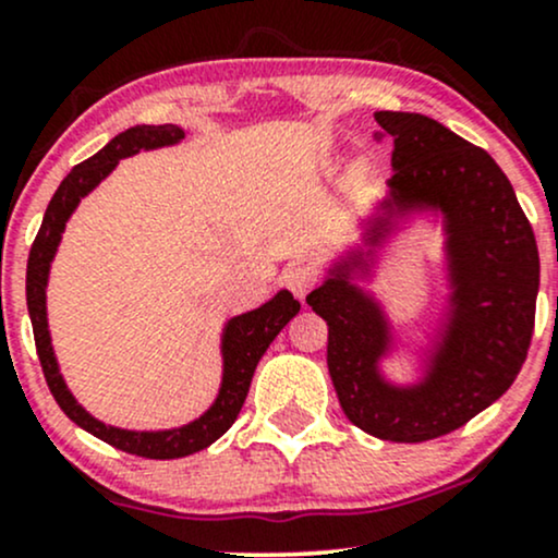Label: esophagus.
Instances as JSON below:
<instances>
[{"label":"esophagus","mask_w":558,"mask_h":558,"mask_svg":"<svg viewBox=\"0 0 558 558\" xmlns=\"http://www.w3.org/2000/svg\"><path fill=\"white\" fill-rule=\"evenodd\" d=\"M283 280H286V286L291 288L293 296L304 301L306 296H310L312 291H315V286H317V272L312 270L310 265H291V267H288V270L283 272Z\"/></svg>","instance_id":"obj_1"}]
</instances>
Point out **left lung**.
<instances>
[{
	"instance_id": "obj_1",
	"label": "left lung",
	"mask_w": 558,
	"mask_h": 558,
	"mask_svg": "<svg viewBox=\"0 0 558 558\" xmlns=\"http://www.w3.org/2000/svg\"><path fill=\"white\" fill-rule=\"evenodd\" d=\"M393 138V175L362 243L328 267L306 304L328 323V369L343 414L364 433L422 444L457 430L509 390L527 356L541 286L535 233L496 159L438 120L375 112ZM414 214L445 230L449 296L412 384H393L381 362L398 348L372 292L376 248Z\"/></svg>"
}]
</instances>
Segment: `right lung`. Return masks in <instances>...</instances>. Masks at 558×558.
Listing matches in <instances>:
<instances>
[{
  "label": "right lung",
  "instance_id": "add662e5",
  "mask_svg": "<svg viewBox=\"0 0 558 558\" xmlns=\"http://www.w3.org/2000/svg\"><path fill=\"white\" fill-rule=\"evenodd\" d=\"M183 138V128L172 123L136 125L118 133L105 149L96 151L86 162L75 165L68 172L65 181L60 183V189L54 191L52 202H49L47 213H44V222L38 228V235L28 254V272H25V301H28L31 325H34L38 362H41L44 377H47V386L52 390L54 401L86 433L120 448V451L136 453V457L146 459L189 457V453L213 446L222 433H228V427L239 417L243 401H246L248 386H252L254 369H257L262 354L275 341V336L286 328L288 319L296 317L301 310L293 293L283 288V291L275 293L270 301H265L257 310L230 317L220 336V390H217L215 401L209 403L207 412L198 414L196 420L185 422L181 427H170V430H125V427L107 425V422L96 420L92 412H86L73 396V390L68 388L65 377L60 373V362L54 356L52 332H49L47 286L52 259L62 241V233H65L70 215L78 209L83 196L92 194L96 185L110 175L120 159L138 155V151L175 146Z\"/></svg>",
  "mask_w": 558,
  "mask_h": 558
}]
</instances>
